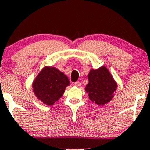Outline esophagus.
<instances>
[{"label": "esophagus", "instance_id": "esophagus-1", "mask_svg": "<svg viewBox=\"0 0 150 150\" xmlns=\"http://www.w3.org/2000/svg\"><path fill=\"white\" fill-rule=\"evenodd\" d=\"M74 85H75V86H81V82H79V81L75 82Z\"/></svg>", "mask_w": 150, "mask_h": 150}]
</instances>
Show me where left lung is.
I'll list each match as a JSON object with an SVG mask.
<instances>
[{
	"label": "left lung",
	"mask_w": 150,
	"mask_h": 150,
	"mask_svg": "<svg viewBox=\"0 0 150 150\" xmlns=\"http://www.w3.org/2000/svg\"><path fill=\"white\" fill-rule=\"evenodd\" d=\"M88 79L85 90L91 101L98 105H104L112 99L117 83L106 67L90 71Z\"/></svg>",
	"instance_id": "8db88e82"
}]
</instances>
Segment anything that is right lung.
I'll return each instance as SVG.
<instances>
[{"label": "right lung", "instance_id": "add662e5", "mask_svg": "<svg viewBox=\"0 0 150 150\" xmlns=\"http://www.w3.org/2000/svg\"><path fill=\"white\" fill-rule=\"evenodd\" d=\"M69 83V79L62 72L54 67H46L33 82V92L43 103L52 105L62 97Z\"/></svg>", "mask_w": 150, "mask_h": 150}]
</instances>
